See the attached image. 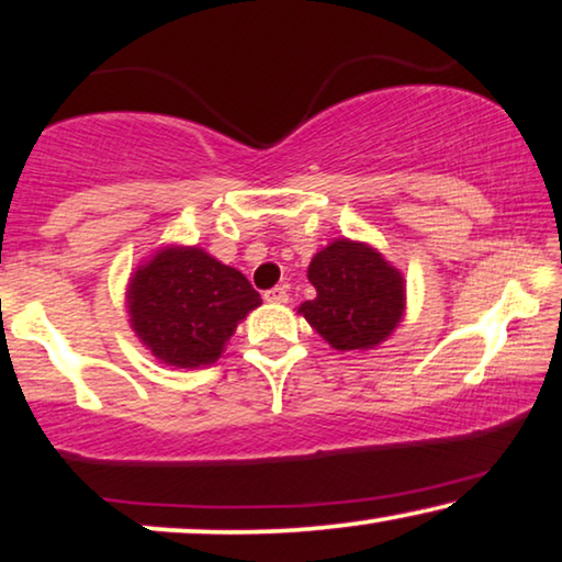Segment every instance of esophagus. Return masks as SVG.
<instances>
[{"label":"esophagus","mask_w":562,"mask_h":562,"mask_svg":"<svg viewBox=\"0 0 562 562\" xmlns=\"http://www.w3.org/2000/svg\"><path fill=\"white\" fill-rule=\"evenodd\" d=\"M263 299H266V302H273V304H283V302H289V291L283 286H273V289L266 291Z\"/></svg>","instance_id":"obj_1"}]
</instances>
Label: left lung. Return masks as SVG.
Here are the masks:
<instances>
[{
    "label": "left lung",
    "instance_id": "8db88e82",
    "mask_svg": "<svg viewBox=\"0 0 562 562\" xmlns=\"http://www.w3.org/2000/svg\"><path fill=\"white\" fill-rule=\"evenodd\" d=\"M306 276L317 296L299 306V312L335 350L373 348L402 319V276L363 243L327 245L312 258Z\"/></svg>",
    "mask_w": 562,
    "mask_h": 562
}]
</instances>
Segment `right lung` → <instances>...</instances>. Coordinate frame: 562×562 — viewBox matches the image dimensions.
<instances>
[{
  "label": "right lung",
  "mask_w": 562,
  "mask_h": 562,
  "mask_svg": "<svg viewBox=\"0 0 562 562\" xmlns=\"http://www.w3.org/2000/svg\"><path fill=\"white\" fill-rule=\"evenodd\" d=\"M260 294L240 271L199 248H166L137 268L127 291L137 337L168 366L214 363Z\"/></svg>",
  "instance_id": "add662e5"
}]
</instances>
